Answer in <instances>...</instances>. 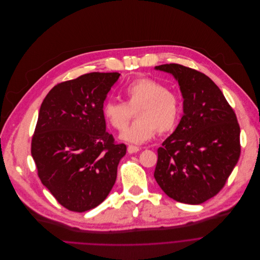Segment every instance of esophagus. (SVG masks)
Returning a JSON list of instances; mask_svg holds the SVG:
<instances>
[{
	"label": "esophagus",
	"mask_w": 260,
	"mask_h": 260,
	"mask_svg": "<svg viewBox=\"0 0 260 260\" xmlns=\"http://www.w3.org/2000/svg\"><path fill=\"white\" fill-rule=\"evenodd\" d=\"M127 150H128V152H129V153H134V152L139 151V147L134 146V145H128Z\"/></svg>",
	"instance_id": "esophagus-1"
}]
</instances>
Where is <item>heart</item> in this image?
Wrapping results in <instances>:
<instances>
[{"instance_id":"b5f03b06","label":"heart","mask_w":260,"mask_h":260,"mask_svg":"<svg viewBox=\"0 0 260 260\" xmlns=\"http://www.w3.org/2000/svg\"><path fill=\"white\" fill-rule=\"evenodd\" d=\"M125 102L109 99L102 106V116L115 130L123 132L136 113V122L121 138L141 144L150 140L155 132L167 134L176 127L181 102L179 96L167 86L150 78L142 77L129 83L123 91Z\"/></svg>"}]
</instances>
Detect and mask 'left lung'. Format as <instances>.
<instances>
[{"mask_svg": "<svg viewBox=\"0 0 260 260\" xmlns=\"http://www.w3.org/2000/svg\"><path fill=\"white\" fill-rule=\"evenodd\" d=\"M157 70L172 74L183 96V116L158 148L153 176L171 199L198 205L216 196L241 153L240 125L221 90L205 74L177 63Z\"/></svg>", "mask_w": 260, "mask_h": 260, "instance_id": "1", "label": "left lung"}]
</instances>
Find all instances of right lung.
Instances as JSON below:
<instances>
[{"label": "right lung", "instance_id": "add662e5", "mask_svg": "<svg viewBox=\"0 0 260 260\" xmlns=\"http://www.w3.org/2000/svg\"><path fill=\"white\" fill-rule=\"evenodd\" d=\"M119 73H89L52 88L31 138L38 176L70 211L85 212L106 200L127 146L106 130L102 106Z\"/></svg>", "mask_w": 260, "mask_h": 260}]
</instances>
